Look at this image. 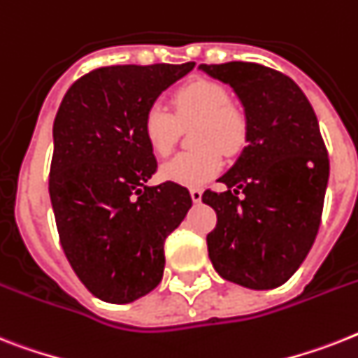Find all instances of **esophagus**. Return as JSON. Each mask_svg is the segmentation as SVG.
Instances as JSON below:
<instances>
[{
    "instance_id": "esophagus-1",
    "label": "esophagus",
    "mask_w": 358,
    "mask_h": 358,
    "mask_svg": "<svg viewBox=\"0 0 358 358\" xmlns=\"http://www.w3.org/2000/svg\"><path fill=\"white\" fill-rule=\"evenodd\" d=\"M189 194H191V199H193L194 204H199L200 200H202V191H200V189H191Z\"/></svg>"
}]
</instances>
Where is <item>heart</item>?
Listing matches in <instances>:
<instances>
[{"label": "heart", "instance_id": "1", "mask_svg": "<svg viewBox=\"0 0 358 358\" xmlns=\"http://www.w3.org/2000/svg\"><path fill=\"white\" fill-rule=\"evenodd\" d=\"M174 112L152 103L141 121L143 138L156 156H167L182 129L191 130L199 149L176 154L162 165V178L184 187H200L224 167L226 156H237L248 143V117L229 101L228 90L209 78H194L180 86L171 97Z\"/></svg>", "mask_w": 358, "mask_h": 358}]
</instances>
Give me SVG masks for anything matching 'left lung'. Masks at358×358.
Wrapping results in <instances>:
<instances>
[{"label":"left lung","mask_w":358,"mask_h":358,"mask_svg":"<svg viewBox=\"0 0 358 358\" xmlns=\"http://www.w3.org/2000/svg\"><path fill=\"white\" fill-rule=\"evenodd\" d=\"M229 84L248 117V145L208 189L215 209L209 259L224 280L254 290L290 280L309 254L322 222L329 158L309 99L287 75L254 62L200 64Z\"/></svg>","instance_id":"obj_1"}]
</instances>
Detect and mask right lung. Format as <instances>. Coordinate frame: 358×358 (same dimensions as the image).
<instances>
[{
  "instance_id": "1",
  "label": "right lung",
  "mask_w": 358,
  "mask_h": 358,
  "mask_svg": "<svg viewBox=\"0 0 358 358\" xmlns=\"http://www.w3.org/2000/svg\"><path fill=\"white\" fill-rule=\"evenodd\" d=\"M194 62L104 66L71 84L53 124L49 196L58 239L84 287L130 303L162 281L164 245L191 208L185 187H149L158 164L145 110Z\"/></svg>"
}]
</instances>
